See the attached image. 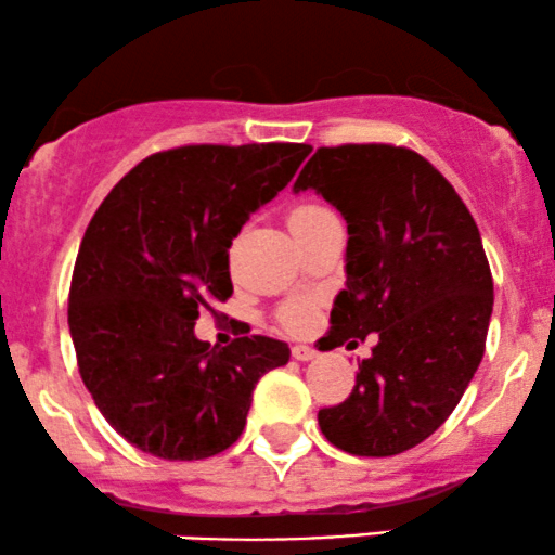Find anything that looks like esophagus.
Returning a JSON list of instances; mask_svg holds the SVG:
<instances>
[{
  "mask_svg": "<svg viewBox=\"0 0 555 555\" xmlns=\"http://www.w3.org/2000/svg\"><path fill=\"white\" fill-rule=\"evenodd\" d=\"M315 349L313 347H305V344H297V347H292V358L299 360V362H308L315 358Z\"/></svg>",
  "mask_w": 555,
  "mask_h": 555,
  "instance_id": "1",
  "label": "esophagus"
}]
</instances>
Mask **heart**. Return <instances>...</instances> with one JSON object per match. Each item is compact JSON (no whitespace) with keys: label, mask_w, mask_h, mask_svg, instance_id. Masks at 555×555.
Here are the masks:
<instances>
[{"label":"heart","mask_w":555,"mask_h":555,"mask_svg":"<svg viewBox=\"0 0 555 555\" xmlns=\"http://www.w3.org/2000/svg\"><path fill=\"white\" fill-rule=\"evenodd\" d=\"M326 216H331L328 208L315 206V203H302V206L292 208V211H289V229H292V232H302V229L313 227L315 221L326 219ZM310 313H313L310 302H305V299H295V302H286L279 315H282V323L286 328L297 331V328L308 326Z\"/></svg>","instance_id":"1"}]
</instances>
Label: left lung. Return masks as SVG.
<instances>
[{
    "instance_id": "obj_1",
    "label": "left lung",
    "mask_w": 555,
    "mask_h": 555,
    "mask_svg": "<svg viewBox=\"0 0 555 555\" xmlns=\"http://www.w3.org/2000/svg\"><path fill=\"white\" fill-rule=\"evenodd\" d=\"M292 190L347 221L328 349L378 339L318 425L354 456L401 454L441 428L486 352L493 279L473 214L430 162L384 143L318 149Z\"/></svg>"
}]
</instances>
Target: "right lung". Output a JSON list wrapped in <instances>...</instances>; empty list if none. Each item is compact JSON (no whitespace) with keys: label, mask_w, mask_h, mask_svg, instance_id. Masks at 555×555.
Masks as SVG:
<instances>
[{"label":"right lung","mask_w":555,"mask_h":555,"mask_svg":"<svg viewBox=\"0 0 555 555\" xmlns=\"http://www.w3.org/2000/svg\"><path fill=\"white\" fill-rule=\"evenodd\" d=\"M308 154L305 143L164 151L93 214L69 286V336L99 412L145 454L190 462L229 449L260 375L289 362L269 336L216 349L195 321L232 295V240Z\"/></svg>","instance_id":"obj_1"}]
</instances>
